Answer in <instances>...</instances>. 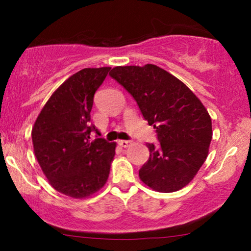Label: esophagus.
Masks as SVG:
<instances>
[{"label":"esophagus","instance_id":"1","mask_svg":"<svg viewBox=\"0 0 251 251\" xmlns=\"http://www.w3.org/2000/svg\"><path fill=\"white\" fill-rule=\"evenodd\" d=\"M131 144V140H119V145L121 147H128Z\"/></svg>","mask_w":251,"mask_h":251}]
</instances>
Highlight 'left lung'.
I'll return each instance as SVG.
<instances>
[{
    "label": "left lung",
    "instance_id": "1",
    "mask_svg": "<svg viewBox=\"0 0 251 251\" xmlns=\"http://www.w3.org/2000/svg\"><path fill=\"white\" fill-rule=\"evenodd\" d=\"M109 75L135 98L160 144H146L147 162L139 178L154 191L171 193L186 186L204 163L212 138L211 118L180 80L156 65L116 66Z\"/></svg>",
    "mask_w": 251,
    "mask_h": 251
}]
</instances>
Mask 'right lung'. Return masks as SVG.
I'll return each mask as SVG.
<instances>
[{"instance_id": "obj_1", "label": "right lung", "mask_w": 251, "mask_h": 251, "mask_svg": "<svg viewBox=\"0 0 251 251\" xmlns=\"http://www.w3.org/2000/svg\"><path fill=\"white\" fill-rule=\"evenodd\" d=\"M111 67L83 68L67 78L43 106L32 129L34 153L54 190L84 199L108 179L116 143L90 140L94 96Z\"/></svg>"}]
</instances>
